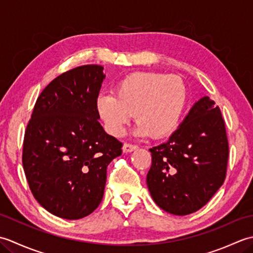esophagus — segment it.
I'll return each instance as SVG.
<instances>
[{"mask_svg": "<svg viewBox=\"0 0 253 253\" xmlns=\"http://www.w3.org/2000/svg\"><path fill=\"white\" fill-rule=\"evenodd\" d=\"M138 147L137 146H135V144H130V143H124V146H123V151L124 152H126V153H128V152H132L133 150H136Z\"/></svg>", "mask_w": 253, "mask_h": 253, "instance_id": "34e87169", "label": "esophagus"}]
</instances>
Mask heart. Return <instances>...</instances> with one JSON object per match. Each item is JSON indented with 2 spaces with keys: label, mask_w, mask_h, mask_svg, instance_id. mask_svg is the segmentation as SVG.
<instances>
[{
  "label": "heart",
  "mask_w": 253,
  "mask_h": 253,
  "mask_svg": "<svg viewBox=\"0 0 253 253\" xmlns=\"http://www.w3.org/2000/svg\"><path fill=\"white\" fill-rule=\"evenodd\" d=\"M187 100V88L180 78L152 72L133 73L115 84L113 94L99 95L95 110L104 129L113 137L122 136L135 114L136 135L160 139L177 129Z\"/></svg>",
  "instance_id": "1"
}]
</instances>
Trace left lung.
<instances>
[{
	"mask_svg": "<svg viewBox=\"0 0 253 253\" xmlns=\"http://www.w3.org/2000/svg\"><path fill=\"white\" fill-rule=\"evenodd\" d=\"M149 151L147 186L153 201L174 215L200 210L226 176L228 141L219 107L203 96L169 140Z\"/></svg>",
	"mask_w": 253,
	"mask_h": 253,
	"instance_id": "obj_1",
	"label": "left lung"
}]
</instances>
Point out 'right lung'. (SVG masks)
Segmentation results:
<instances>
[{
  "instance_id": "1",
  "label": "right lung",
  "mask_w": 253,
  "mask_h": 253,
  "mask_svg": "<svg viewBox=\"0 0 253 253\" xmlns=\"http://www.w3.org/2000/svg\"><path fill=\"white\" fill-rule=\"evenodd\" d=\"M103 69L84 65L56 77L38 98L25 132L32 195L47 212L72 221L99 207L107 165L122 154V142L104 131L95 110Z\"/></svg>"
}]
</instances>
